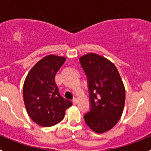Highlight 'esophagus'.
<instances>
[{
	"label": "esophagus",
	"mask_w": 151,
	"mask_h": 151,
	"mask_svg": "<svg viewBox=\"0 0 151 151\" xmlns=\"http://www.w3.org/2000/svg\"><path fill=\"white\" fill-rule=\"evenodd\" d=\"M72 102H73V104H76L77 103V99L76 98H74L72 99Z\"/></svg>",
	"instance_id": "obj_1"
}]
</instances>
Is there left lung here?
<instances>
[{"mask_svg": "<svg viewBox=\"0 0 151 151\" xmlns=\"http://www.w3.org/2000/svg\"><path fill=\"white\" fill-rule=\"evenodd\" d=\"M88 81L91 109L85 123L96 133L110 130L122 115L125 88L116 66L105 58L89 53L80 58Z\"/></svg>", "mask_w": 151, "mask_h": 151, "instance_id": "8db88e82", "label": "left lung"}]
</instances>
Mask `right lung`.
<instances>
[{"mask_svg":"<svg viewBox=\"0 0 151 151\" xmlns=\"http://www.w3.org/2000/svg\"><path fill=\"white\" fill-rule=\"evenodd\" d=\"M66 58H43L29 71L23 85V99L30 118L39 126L50 127L63 119L66 109L72 105L60 96L55 81L56 73Z\"/></svg>","mask_w":151,"mask_h":151,"instance_id":"1","label":"right lung"}]
</instances>
